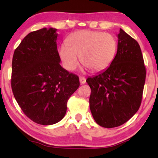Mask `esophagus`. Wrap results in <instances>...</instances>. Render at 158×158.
Wrapping results in <instances>:
<instances>
[{
    "label": "esophagus",
    "instance_id": "esophagus-1",
    "mask_svg": "<svg viewBox=\"0 0 158 158\" xmlns=\"http://www.w3.org/2000/svg\"><path fill=\"white\" fill-rule=\"evenodd\" d=\"M79 81H80V84H84L86 83V79H85L84 77H80Z\"/></svg>",
    "mask_w": 158,
    "mask_h": 158
}]
</instances>
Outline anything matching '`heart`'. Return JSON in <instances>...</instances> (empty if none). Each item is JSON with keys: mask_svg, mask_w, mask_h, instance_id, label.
I'll return each instance as SVG.
<instances>
[{"mask_svg": "<svg viewBox=\"0 0 158 158\" xmlns=\"http://www.w3.org/2000/svg\"><path fill=\"white\" fill-rule=\"evenodd\" d=\"M117 42L112 35L101 31L81 30L70 34L67 44H62L58 52L64 68L72 72L81 63L92 72L107 68L114 60Z\"/></svg>", "mask_w": 158, "mask_h": 158, "instance_id": "b5f03b06", "label": "heart"}]
</instances>
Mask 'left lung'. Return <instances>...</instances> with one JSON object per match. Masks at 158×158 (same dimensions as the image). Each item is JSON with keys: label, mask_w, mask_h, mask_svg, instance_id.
<instances>
[{"label": "left lung", "mask_w": 158, "mask_h": 158, "mask_svg": "<svg viewBox=\"0 0 158 158\" xmlns=\"http://www.w3.org/2000/svg\"><path fill=\"white\" fill-rule=\"evenodd\" d=\"M117 51L107 69L86 79L91 87L90 110L98 124L113 128L124 124L139 109L146 67L139 44L119 29Z\"/></svg>", "instance_id": "1"}]
</instances>
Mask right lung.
I'll return each instance as SVG.
<instances>
[{
  "label": "right lung",
  "mask_w": 158,
  "mask_h": 158,
  "mask_svg": "<svg viewBox=\"0 0 158 158\" xmlns=\"http://www.w3.org/2000/svg\"><path fill=\"white\" fill-rule=\"evenodd\" d=\"M57 29L27 34L14 52L11 86L15 98L32 121L51 125L66 114L67 101L79 88V77L62 67Z\"/></svg>",
  "instance_id": "1"
}]
</instances>
